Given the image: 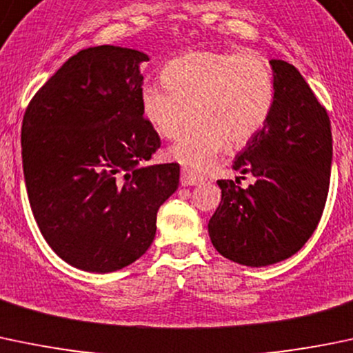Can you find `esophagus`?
<instances>
[{
  "instance_id": "esophagus-1",
  "label": "esophagus",
  "mask_w": 353,
  "mask_h": 353,
  "mask_svg": "<svg viewBox=\"0 0 353 353\" xmlns=\"http://www.w3.org/2000/svg\"><path fill=\"white\" fill-rule=\"evenodd\" d=\"M180 181H181V185H183V187H192V185L202 183L203 178L199 176L197 173L192 172V170L183 168V170H181V178H180Z\"/></svg>"
}]
</instances>
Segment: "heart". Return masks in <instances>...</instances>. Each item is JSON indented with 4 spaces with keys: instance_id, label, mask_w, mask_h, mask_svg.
Listing matches in <instances>:
<instances>
[{
    "instance_id": "heart-1",
    "label": "heart",
    "mask_w": 353,
    "mask_h": 353,
    "mask_svg": "<svg viewBox=\"0 0 353 353\" xmlns=\"http://www.w3.org/2000/svg\"><path fill=\"white\" fill-rule=\"evenodd\" d=\"M161 76L166 86L141 92L143 110L166 139H176L197 117L172 148L173 158L192 168L210 166L230 144L250 143L274 107V74L256 52L195 50L170 61Z\"/></svg>"
}]
</instances>
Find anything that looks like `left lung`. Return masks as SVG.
<instances>
[{
    "instance_id": "left-lung-1",
    "label": "left lung",
    "mask_w": 353,
    "mask_h": 353,
    "mask_svg": "<svg viewBox=\"0 0 353 353\" xmlns=\"http://www.w3.org/2000/svg\"><path fill=\"white\" fill-rule=\"evenodd\" d=\"M270 117L239 151L232 168L253 175L241 188L217 180L221 203L209 221L214 248L246 267H267L299 252L321 219L330 188L332 125L301 72L270 61Z\"/></svg>"
}]
</instances>
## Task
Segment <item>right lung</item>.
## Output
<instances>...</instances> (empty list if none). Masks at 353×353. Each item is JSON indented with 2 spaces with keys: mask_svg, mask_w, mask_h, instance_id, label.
Wrapping results in <instances>:
<instances>
[{
  "mask_svg": "<svg viewBox=\"0 0 353 353\" xmlns=\"http://www.w3.org/2000/svg\"><path fill=\"white\" fill-rule=\"evenodd\" d=\"M139 50H79L28 103L21 161L46 241L85 272L121 270L148 252L156 214L178 188L176 163L139 166L161 146L144 119Z\"/></svg>",
  "mask_w": 353,
  "mask_h": 353,
  "instance_id": "obj_1",
  "label": "right lung"
}]
</instances>
